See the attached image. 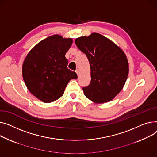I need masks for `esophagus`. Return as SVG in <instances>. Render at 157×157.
Instances as JSON below:
<instances>
[{"instance_id":"obj_1","label":"esophagus","mask_w":157,"mask_h":157,"mask_svg":"<svg viewBox=\"0 0 157 157\" xmlns=\"http://www.w3.org/2000/svg\"><path fill=\"white\" fill-rule=\"evenodd\" d=\"M75 72L77 73V75L78 76V74H79V71H78V70H75Z\"/></svg>"}]
</instances>
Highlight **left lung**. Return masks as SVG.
<instances>
[{
    "label": "left lung",
    "instance_id": "obj_1",
    "mask_svg": "<svg viewBox=\"0 0 157 157\" xmlns=\"http://www.w3.org/2000/svg\"><path fill=\"white\" fill-rule=\"evenodd\" d=\"M89 60L91 80L82 89L96 103H107L121 91L128 73V64L123 51L102 35L93 33L75 40Z\"/></svg>",
    "mask_w": 157,
    "mask_h": 157
}]
</instances>
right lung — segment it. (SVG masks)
I'll use <instances>...</instances> for the list:
<instances>
[{"mask_svg":"<svg viewBox=\"0 0 157 157\" xmlns=\"http://www.w3.org/2000/svg\"><path fill=\"white\" fill-rule=\"evenodd\" d=\"M71 44V39L52 35L36 44L24 61L22 73L25 84L44 103L59 99L69 81L77 78V73L68 68L65 58Z\"/></svg>","mask_w":157,"mask_h":157,"instance_id":"1","label":"right lung"}]
</instances>
